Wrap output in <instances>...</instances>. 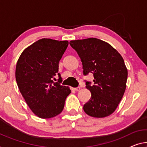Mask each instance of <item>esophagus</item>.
Instances as JSON below:
<instances>
[{"mask_svg":"<svg viewBox=\"0 0 147 147\" xmlns=\"http://www.w3.org/2000/svg\"><path fill=\"white\" fill-rule=\"evenodd\" d=\"M72 89L74 90V91H80V90L81 89V87H76V88H72Z\"/></svg>","mask_w":147,"mask_h":147,"instance_id":"obj_1","label":"esophagus"}]
</instances>
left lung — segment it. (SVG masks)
Wrapping results in <instances>:
<instances>
[{"mask_svg":"<svg viewBox=\"0 0 147 147\" xmlns=\"http://www.w3.org/2000/svg\"><path fill=\"white\" fill-rule=\"evenodd\" d=\"M70 46L82 62L83 75L93 74V85L85 81L91 97L83 106L87 114L104 118L115 111L126 88L127 69L122 56L116 49L96 38L71 40Z\"/></svg>","mask_w":147,"mask_h":147,"instance_id":"8db88e82","label":"left lung"}]
</instances>
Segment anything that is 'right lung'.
<instances>
[{
    "mask_svg": "<svg viewBox=\"0 0 147 147\" xmlns=\"http://www.w3.org/2000/svg\"><path fill=\"white\" fill-rule=\"evenodd\" d=\"M68 41L51 39L38 40L25 49L16 67V80L29 107L40 118H53L64 109L68 87L61 85L58 64ZM59 76L58 82L54 78Z\"/></svg>",
    "mask_w": 147,
    "mask_h": 147,
    "instance_id": "1",
    "label": "right lung"
}]
</instances>
